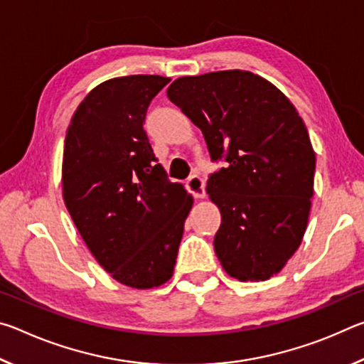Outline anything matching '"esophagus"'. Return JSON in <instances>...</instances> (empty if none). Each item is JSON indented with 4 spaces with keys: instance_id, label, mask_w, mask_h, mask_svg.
Listing matches in <instances>:
<instances>
[{
    "instance_id": "esophagus-1",
    "label": "esophagus",
    "mask_w": 364,
    "mask_h": 364,
    "mask_svg": "<svg viewBox=\"0 0 364 364\" xmlns=\"http://www.w3.org/2000/svg\"><path fill=\"white\" fill-rule=\"evenodd\" d=\"M188 189L196 199H204L205 197V181L199 175H193L188 180Z\"/></svg>"
}]
</instances>
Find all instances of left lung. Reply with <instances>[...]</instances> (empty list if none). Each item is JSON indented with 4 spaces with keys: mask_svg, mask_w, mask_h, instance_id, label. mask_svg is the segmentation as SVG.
<instances>
[{
    "mask_svg": "<svg viewBox=\"0 0 364 364\" xmlns=\"http://www.w3.org/2000/svg\"><path fill=\"white\" fill-rule=\"evenodd\" d=\"M170 101L204 133L207 194L221 213L213 247L239 281H267L299 249L311 208L316 156L297 109L267 78L220 70L176 78Z\"/></svg>",
    "mask_w": 364,
    "mask_h": 364,
    "instance_id": "obj_1",
    "label": "left lung"
}]
</instances>
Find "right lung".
I'll return each instance as SVG.
<instances>
[{"mask_svg": "<svg viewBox=\"0 0 364 364\" xmlns=\"http://www.w3.org/2000/svg\"><path fill=\"white\" fill-rule=\"evenodd\" d=\"M160 75L110 78L67 128L63 196L80 236L120 284L152 289L173 276L193 196L171 183L143 128Z\"/></svg>", "mask_w": 364, "mask_h": 364, "instance_id": "right-lung-1", "label": "right lung"}]
</instances>
